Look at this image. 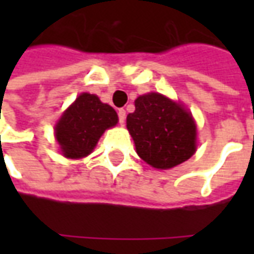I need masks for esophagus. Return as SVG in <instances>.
I'll return each mask as SVG.
<instances>
[{"mask_svg":"<svg viewBox=\"0 0 254 254\" xmlns=\"http://www.w3.org/2000/svg\"><path fill=\"white\" fill-rule=\"evenodd\" d=\"M125 118H127V111L124 110V109H120V110H118V121H120L121 125H124Z\"/></svg>","mask_w":254,"mask_h":254,"instance_id":"obj_1","label":"esophagus"}]
</instances>
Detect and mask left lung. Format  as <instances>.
Instances as JSON below:
<instances>
[{"label":"left lung","instance_id":"8db88e82","mask_svg":"<svg viewBox=\"0 0 254 254\" xmlns=\"http://www.w3.org/2000/svg\"><path fill=\"white\" fill-rule=\"evenodd\" d=\"M134 107L127 117V127L144 162L166 170L194 154L196 125L180 103L151 92L138 96Z\"/></svg>","mask_w":254,"mask_h":254}]
</instances>
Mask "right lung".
Returning <instances> with one entry per match:
<instances>
[{
	"label": "right lung",
	"mask_w": 254,
	"mask_h": 254,
	"mask_svg": "<svg viewBox=\"0 0 254 254\" xmlns=\"http://www.w3.org/2000/svg\"><path fill=\"white\" fill-rule=\"evenodd\" d=\"M118 122L111 106L96 95L81 94L56 125V137L66 158L78 159L92 152L106 129Z\"/></svg>",
	"instance_id": "right-lung-1"
}]
</instances>
